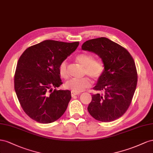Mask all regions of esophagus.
Returning a JSON list of instances; mask_svg holds the SVG:
<instances>
[{
	"instance_id": "1",
	"label": "esophagus",
	"mask_w": 153,
	"mask_h": 153,
	"mask_svg": "<svg viewBox=\"0 0 153 153\" xmlns=\"http://www.w3.org/2000/svg\"><path fill=\"white\" fill-rule=\"evenodd\" d=\"M79 94H80V93H77V92H75V91H71V95H72V97H74V96L78 95H79Z\"/></svg>"
}]
</instances>
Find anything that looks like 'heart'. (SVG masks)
I'll list each match as a JSON object with an SVG mask.
<instances>
[{"label": "heart", "instance_id": "obj_1", "mask_svg": "<svg viewBox=\"0 0 153 153\" xmlns=\"http://www.w3.org/2000/svg\"><path fill=\"white\" fill-rule=\"evenodd\" d=\"M77 63L84 67L83 74L90 76L92 79L97 80L101 78L105 72V64L102 59H94V56L88 52H82L76 56ZM59 74L63 79L68 77L67 63L65 60L60 63L58 67ZM91 85V81L88 77H85L81 79H71L67 81L64 85L65 88L71 90L77 93H79Z\"/></svg>", "mask_w": 153, "mask_h": 153}]
</instances>
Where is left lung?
<instances>
[{"instance_id":"1","label":"left lung","mask_w":153,"mask_h":153,"mask_svg":"<svg viewBox=\"0 0 153 153\" xmlns=\"http://www.w3.org/2000/svg\"><path fill=\"white\" fill-rule=\"evenodd\" d=\"M81 48L97 54L105 64V72L93 88L102 94L92 95L88 111L99 121L117 120L128 110L136 90L134 61L124 47L107 38L89 40Z\"/></svg>"}]
</instances>
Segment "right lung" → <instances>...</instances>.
I'll use <instances>...</instances> for the list:
<instances>
[{
  "label": "right lung",
  "instance_id": "right-lung-1",
  "mask_svg": "<svg viewBox=\"0 0 153 153\" xmlns=\"http://www.w3.org/2000/svg\"><path fill=\"white\" fill-rule=\"evenodd\" d=\"M79 43L45 40L28 47L20 56L15 74V90L23 110L30 119L49 124L66 111L71 92L52 91V88L63 84L59 65Z\"/></svg>",
  "mask_w": 153,
  "mask_h": 153
}]
</instances>
